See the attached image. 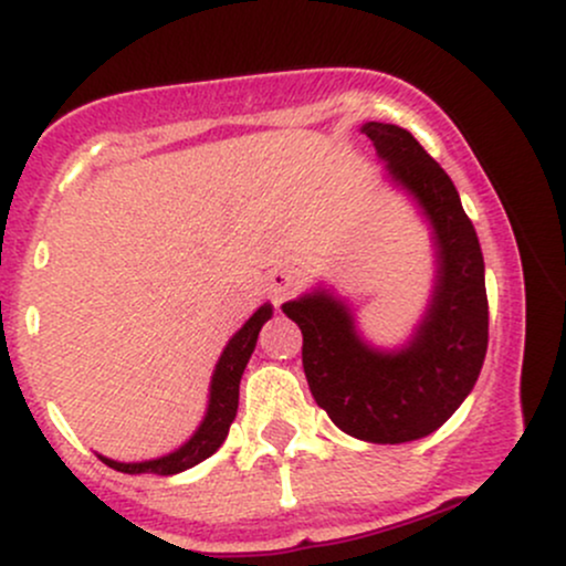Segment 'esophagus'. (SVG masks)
Returning a JSON list of instances; mask_svg holds the SVG:
<instances>
[{
	"instance_id": "1",
	"label": "esophagus",
	"mask_w": 566,
	"mask_h": 566,
	"mask_svg": "<svg viewBox=\"0 0 566 566\" xmlns=\"http://www.w3.org/2000/svg\"><path fill=\"white\" fill-rule=\"evenodd\" d=\"M297 287H301V276L287 269L271 271L269 279H265V292H269L271 303L274 305H282L284 301H290V297L297 292Z\"/></svg>"
}]
</instances>
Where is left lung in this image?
<instances>
[{"label":"left lung","mask_w":566,"mask_h":566,"mask_svg":"<svg viewBox=\"0 0 566 566\" xmlns=\"http://www.w3.org/2000/svg\"><path fill=\"white\" fill-rule=\"evenodd\" d=\"M394 186L431 226L437 276L428 308L401 348L369 346L346 301L316 287L282 305L303 333V373L316 405L348 437L373 444L423 439L476 386L486 354L484 258L450 175L405 127L367 122Z\"/></svg>","instance_id":"8db88e82"}]
</instances>
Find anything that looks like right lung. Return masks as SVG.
Here are the masks:
<instances>
[{"instance_id":"obj_1","label":"right lung","mask_w":566,"mask_h":566,"mask_svg":"<svg viewBox=\"0 0 566 566\" xmlns=\"http://www.w3.org/2000/svg\"><path fill=\"white\" fill-rule=\"evenodd\" d=\"M271 314H274L271 303H263L261 308L244 322V327L231 337L229 346L223 348L210 380V401H207L205 420H201L197 431H193V437L188 439L184 447L165 454V458L143 460V463H119V460L103 458V454H97V458L114 471L157 473V476H172V473L193 469L201 460L210 458V454L223 444L226 437H229V428L233 423V418H237L239 407V380H242L247 361H250L252 350H255L261 327L271 319Z\"/></svg>"}]
</instances>
